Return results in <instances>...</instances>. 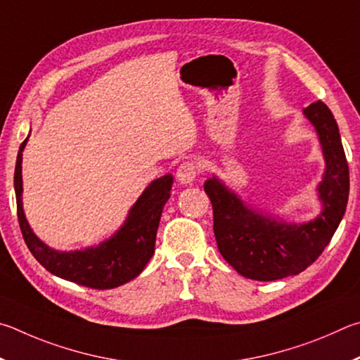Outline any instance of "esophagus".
I'll use <instances>...</instances> for the list:
<instances>
[{
	"label": "esophagus",
	"instance_id": "1",
	"mask_svg": "<svg viewBox=\"0 0 360 360\" xmlns=\"http://www.w3.org/2000/svg\"><path fill=\"white\" fill-rule=\"evenodd\" d=\"M199 172H200V164L198 161H185L180 164L179 169H176V179H179L180 184L188 185L196 179Z\"/></svg>",
	"mask_w": 360,
	"mask_h": 360
}]
</instances>
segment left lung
<instances>
[{"label": "left lung", "mask_w": 360, "mask_h": 360, "mask_svg": "<svg viewBox=\"0 0 360 360\" xmlns=\"http://www.w3.org/2000/svg\"><path fill=\"white\" fill-rule=\"evenodd\" d=\"M304 115L318 132L326 160L318 185L323 210L311 221L286 223L251 209L217 176L204 184L219 253L245 278L274 281L304 272L329 245L345 215L349 169L335 118L321 101L304 109Z\"/></svg>", "instance_id": "obj_1"}]
</instances>
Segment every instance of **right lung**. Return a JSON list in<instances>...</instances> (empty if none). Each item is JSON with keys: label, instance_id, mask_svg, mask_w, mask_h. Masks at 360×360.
Returning a JSON list of instances; mask_svg holds the SVG:
<instances>
[{"label": "right lung", "instance_id": "right-lung-1", "mask_svg": "<svg viewBox=\"0 0 360 360\" xmlns=\"http://www.w3.org/2000/svg\"><path fill=\"white\" fill-rule=\"evenodd\" d=\"M27 142L28 137L22 142L17 155L14 188L18 224L36 261L63 280L93 289H112L134 280L155 253L156 231L164 204L170 198L174 176L167 174L151 181L131 207L122 228L109 240L85 250L56 251L36 237L23 213L22 151Z\"/></svg>", "mask_w": 360, "mask_h": 360}]
</instances>
